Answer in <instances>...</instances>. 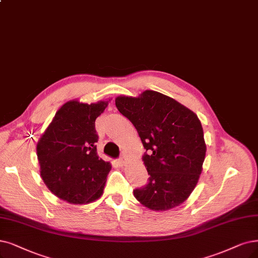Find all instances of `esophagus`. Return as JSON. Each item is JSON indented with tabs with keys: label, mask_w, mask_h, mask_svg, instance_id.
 Returning <instances> with one entry per match:
<instances>
[{
	"label": "esophagus",
	"mask_w": 258,
	"mask_h": 258,
	"mask_svg": "<svg viewBox=\"0 0 258 258\" xmlns=\"http://www.w3.org/2000/svg\"><path fill=\"white\" fill-rule=\"evenodd\" d=\"M118 161H119V164H120L121 166H123V165H124V163H125V155H124V154H123V155H121V157L119 158V160H118Z\"/></svg>",
	"instance_id": "obj_1"
}]
</instances>
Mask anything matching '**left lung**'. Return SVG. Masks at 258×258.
Instances as JSON below:
<instances>
[{
    "mask_svg": "<svg viewBox=\"0 0 258 258\" xmlns=\"http://www.w3.org/2000/svg\"><path fill=\"white\" fill-rule=\"evenodd\" d=\"M118 110L137 130L146 149L150 177L134 196L153 211L182 204L192 192L205 158L202 124L197 114L172 98L146 90L138 98L118 97Z\"/></svg>",
    "mask_w": 258,
    "mask_h": 258,
    "instance_id": "8db88e82",
    "label": "left lung"
}]
</instances>
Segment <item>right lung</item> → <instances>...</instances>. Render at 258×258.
<instances>
[{"label": "right lung", "instance_id": "1", "mask_svg": "<svg viewBox=\"0 0 258 258\" xmlns=\"http://www.w3.org/2000/svg\"><path fill=\"white\" fill-rule=\"evenodd\" d=\"M107 105L108 101L67 102L38 141L41 177L51 192L63 201L90 203L103 194L111 166L98 155L95 119Z\"/></svg>", "mask_w": 258, "mask_h": 258}]
</instances>
